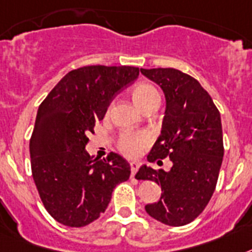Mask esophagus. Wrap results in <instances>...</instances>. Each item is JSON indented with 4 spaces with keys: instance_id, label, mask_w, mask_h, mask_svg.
I'll return each instance as SVG.
<instances>
[{
    "instance_id": "1",
    "label": "esophagus",
    "mask_w": 252,
    "mask_h": 252,
    "mask_svg": "<svg viewBox=\"0 0 252 252\" xmlns=\"http://www.w3.org/2000/svg\"><path fill=\"white\" fill-rule=\"evenodd\" d=\"M130 167H131V178H134L135 174H136V171H138L139 163L136 161H132L130 163Z\"/></svg>"
}]
</instances>
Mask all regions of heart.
Masks as SVG:
<instances>
[{"mask_svg":"<svg viewBox=\"0 0 252 252\" xmlns=\"http://www.w3.org/2000/svg\"><path fill=\"white\" fill-rule=\"evenodd\" d=\"M131 96H132V100L139 109H143L149 104L159 101L158 91L156 90V87L149 84H145V82L135 85L132 91H131ZM148 143V134H145L143 131H127V132H122L120 135L118 148L126 155L134 156L139 153L143 148H145Z\"/></svg>","mask_w":252,"mask_h":252,"instance_id":"heart-1","label":"heart"}]
</instances>
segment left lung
<instances>
[{
  "instance_id": "1",
  "label": "left lung",
  "mask_w": 252,
  "mask_h": 252,
  "mask_svg": "<svg viewBox=\"0 0 252 252\" xmlns=\"http://www.w3.org/2000/svg\"><path fill=\"white\" fill-rule=\"evenodd\" d=\"M140 72L165 94L166 109L161 135L148 155L149 162L168 157L171 168L143 165L136 178L161 186L158 202L145 211L166 225L189 224L202 213L215 190L223 162V130L218 108L198 81L174 68Z\"/></svg>"
}]
</instances>
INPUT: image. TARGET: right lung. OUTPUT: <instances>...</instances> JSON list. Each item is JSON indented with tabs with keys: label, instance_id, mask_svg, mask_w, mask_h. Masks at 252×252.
Segmentation results:
<instances>
[{
	"label": "right lung",
	"instance_id": "right-lung-1",
	"mask_svg": "<svg viewBox=\"0 0 252 252\" xmlns=\"http://www.w3.org/2000/svg\"><path fill=\"white\" fill-rule=\"evenodd\" d=\"M138 76L136 66H82L66 73L38 107L29 141L32 175L45 209L60 224L93 223L113 189L130 178L122 156L111 152L100 159L85 147L95 122Z\"/></svg>",
	"mask_w": 252,
	"mask_h": 252
}]
</instances>
